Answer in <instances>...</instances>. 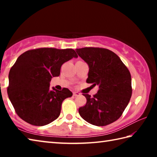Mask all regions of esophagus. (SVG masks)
<instances>
[{
    "label": "esophagus",
    "instance_id": "esophagus-1",
    "mask_svg": "<svg viewBox=\"0 0 157 157\" xmlns=\"http://www.w3.org/2000/svg\"><path fill=\"white\" fill-rule=\"evenodd\" d=\"M80 95V94H79V93H78V92H73V96H78V95Z\"/></svg>",
    "mask_w": 157,
    "mask_h": 157
}]
</instances>
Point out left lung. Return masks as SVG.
I'll return each mask as SVG.
<instances>
[{
	"mask_svg": "<svg viewBox=\"0 0 157 157\" xmlns=\"http://www.w3.org/2000/svg\"><path fill=\"white\" fill-rule=\"evenodd\" d=\"M76 52L89 66L87 83L99 86L91 97L83 94L86 103L79 108L84 121L96 126H105L120 118L132 94L131 75L118 55L107 48L86 47Z\"/></svg>",
	"mask_w": 157,
	"mask_h": 157,
	"instance_id": "left-lung-1",
	"label": "left lung"
}]
</instances>
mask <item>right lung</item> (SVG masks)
<instances>
[{"label": "right lung", "mask_w": 157, "mask_h": 157, "mask_svg": "<svg viewBox=\"0 0 157 157\" xmlns=\"http://www.w3.org/2000/svg\"><path fill=\"white\" fill-rule=\"evenodd\" d=\"M71 48H40L21 54L9 73L7 94L17 115L30 124L43 126L59 117L63 100L72 96L67 88L50 90L61 66L78 57Z\"/></svg>", "instance_id": "1"}]
</instances>
